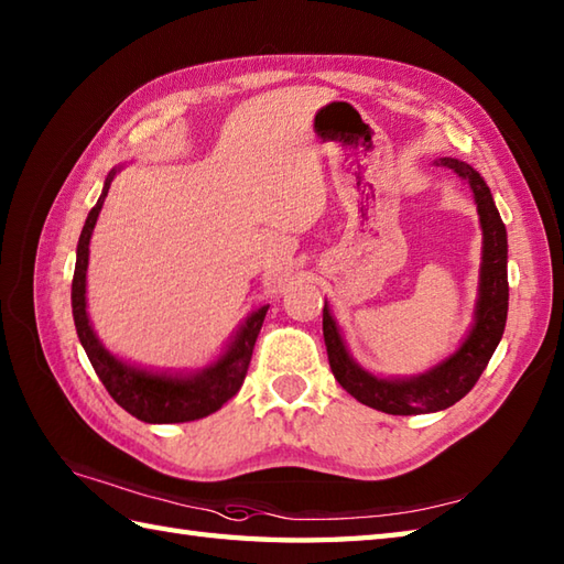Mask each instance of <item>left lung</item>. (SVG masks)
<instances>
[{"mask_svg": "<svg viewBox=\"0 0 564 564\" xmlns=\"http://www.w3.org/2000/svg\"><path fill=\"white\" fill-rule=\"evenodd\" d=\"M438 166H448L470 186L477 215L482 227V263L480 285H477L475 319L463 344L451 356L431 366L424 373L404 378H382L370 373L346 349L341 329L334 319L329 305L322 310V332H325L327 356L334 378L339 386L368 406L386 414H429L463 400L482 376L489 358L501 341L507 327L509 310V279H507V227L499 218L492 191L470 164L453 158L436 160Z\"/></svg>", "mask_w": 564, "mask_h": 564, "instance_id": "8db88e82", "label": "left lung"}]
</instances>
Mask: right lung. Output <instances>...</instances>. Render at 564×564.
I'll use <instances>...</instances> for the list:
<instances>
[{
	"mask_svg": "<svg viewBox=\"0 0 564 564\" xmlns=\"http://www.w3.org/2000/svg\"><path fill=\"white\" fill-rule=\"evenodd\" d=\"M123 166H113L106 176L101 196L84 220L79 242H77V263H75V279H72V317H75L77 337L87 351L89 361L97 370L104 388L109 390L111 398L123 406L128 414L145 424H178V422H194L213 412L235 398L237 390L242 388L247 368L251 361V351L259 337V329L267 317L269 305H261L254 313L247 315L242 325L225 344L220 356L203 366L198 370H150L135 364H128L123 358L113 356L97 332L91 327V319L87 313V267H89V242L94 225L99 220V213L106 196H109L111 182Z\"/></svg>",
	"mask_w": 564,
	"mask_h": 564,
	"instance_id": "1",
	"label": "right lung"
}]
</instances>
